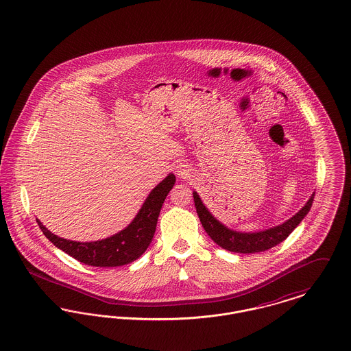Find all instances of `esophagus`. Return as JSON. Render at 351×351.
<instances>
[{
  "label": "esophagus",
  "mask_w": 351,
  "mask_h": 351,
  "mask_svg": "<svg viewBox=\"0 0 351 351\" xmlns=\"http://www.w3.org/2000/svg\"><path fill=\"white\" fill-rule=\"evenodd\" d=\"M175 172H176V175H179L180 178H186V175H188V169H186V165H178V167L175 168Z\"/></svg>",
  "instance_id": "obj_1"
}]
</instances>
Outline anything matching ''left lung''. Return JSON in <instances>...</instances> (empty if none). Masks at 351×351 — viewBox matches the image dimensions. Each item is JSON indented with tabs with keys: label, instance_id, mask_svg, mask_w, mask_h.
Masks as SVG:
<instances>
[{
	"label": "left lung",
	"instance_id": "1",
	"mask_svg": "<svg viewBox=\"0 0 351 351\" xmlns=\"http://www.w3.org/2000/svg\"><path fill=\"white\" fill-rule=\"evenodd\" d=\"M193 202L196 206V212L202 221V226L206 229V234L219 245V247L234 252V253H258L265 252L270 247L282 243L289 234L298 227V224L304 220V217L309 213L313 204L314 192L311 193L309 200L305 203L295 215H293L282 224L276 227L256 230V232H240L236 229H230L220 220H217L212 212L203 203L202 197L196 191H193Z\"/></svg>",
	"mask_w": 351,
	"mask_h": 351
}]
</instances>
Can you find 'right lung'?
<instances>
[{"label": "right lung", "instance_id": "add662e5", "mask_svg": "<svg viewBox=\"0 0 351 351\" xmlns=\"http://www.w3.org/2000/svg\"><path fill=\"white\" fill-rule=\"evenodd\" d=\"M176 182L173 173H168L145 197L143 206L127 227L118 233L97 241H73L51 233L37 220L43 234L58 249L86 265L114 268L130 264L139 258L149 247L158 217L168 192Z\"/></svg>", "mask_w": 351, "mask_h": 351}]
</instances>
